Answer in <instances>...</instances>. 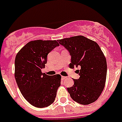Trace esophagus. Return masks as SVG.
<instances>
[{
    "mask_svg": "<svg viewBox=\"0 0 122 122\" xmlns=\"http://www.w3.org/2000/svg\"><path fill=\"white\" fill-rule=\"evenodd\" d=\"M61 78H62V80H65V79L66 78V76H62V77H61Z\"/></svg>",
    "mask_w": 122,
    "mask_h": 122,
    "instance_id": "obj_1",
    "label": "esophagus"
}]
</instances>
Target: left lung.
<instances>
[{"label": "left lung", "mask_w": 122, "mask_h": 122, "mask_svg": "<svg viewBox=\"0 0 122 122\" xmlns=\"http://www.w3.org/2000/svg\"><path fill=\"white\" fill-rule=\"evenodd\" d=\"M69 51L70 68L79 66L80 78L73 79L74 85L67 88L73 100L87 105L99 98L105 86L107 74L106 57L94 41L78 35L58 40Z\"/></svg>", "instance_id": "left-lung-1"}]
</instances>
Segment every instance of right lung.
<instances>
[{
  "instance_id": "obj_1",
  "label": "right lung",
  "mask_w": 122,
  "mask_h": 122,
  "mask_svg": "<svg viewBox=\"0 0 122 122\" xmlns=\"http://www.w3.org/2000/svg\"><path fill=\"white\" fill-rule=\"evenodd\" d=\"M59 46L56 41H30L16 54L14 76L17 85L26 100L37 108L52 104L61 85L60 75L50 76L41 71L47 63L48 54Z\"/></svg>"
}]
</instances>
